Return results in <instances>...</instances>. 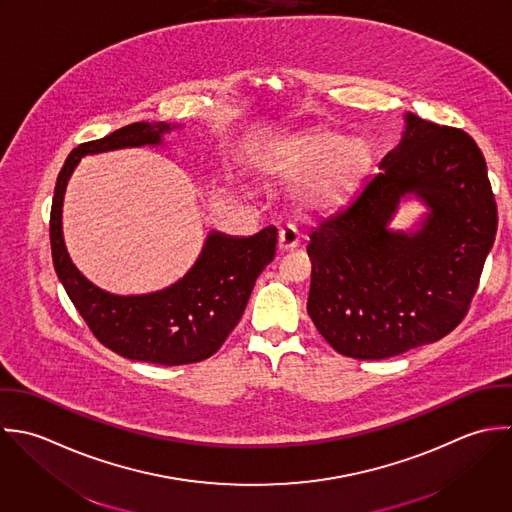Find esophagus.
Here are the masks:
<instances>
[{"label": "esophagus", "mask_w": 512, "mask_h": 512, "mask_svg": "<svg viewBox=\"0 0 512 512\" xmlns=\"http://www.w3.org/2000/svg\"><path fill=\"white\" fill-rule=\"evenodd\" d=\"M300 244V234L294 226H282L278 230V246L282 252H288V250H294L296 246Z\"/></svg>", "instance_id": "1"}]
</instances>
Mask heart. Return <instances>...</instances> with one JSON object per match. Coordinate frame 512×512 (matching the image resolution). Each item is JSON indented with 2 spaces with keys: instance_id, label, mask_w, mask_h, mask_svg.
<instances>
[{
  "instance_id": "heart-1",
  "label": "heart",
  "mask_w": 512,
  "mask_h": 512,
  "mask_svg": "<svg viewBox=\"0 0 512 512\" xmlns=\"http://www.w3.org/2000/svg\"><path fill=\"white\" fill-rule=\"evenodd\" d=\"M371 163L373 149L365 139L314 129L276 145L268 155L266 171L286 182L302 177L296 200L308 210H330L357 188Z\"/></svg>"
}]
</instances>
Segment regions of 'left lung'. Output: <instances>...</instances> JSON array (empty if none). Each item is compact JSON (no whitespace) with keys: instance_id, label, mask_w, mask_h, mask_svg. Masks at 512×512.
Listing matches in <instances>:
<instances>
[{"instance_id":"left-lung-1","label":"left lung","mask_w":512,"mask_h":512,"mask_svg":"<svg viewBox=\"0 0 512 512\" xmlns=\"http://www.w3.org/2000/svg\"><path fill=\"white\" fill-rule=\"evenodd\" d=\"M312 234L308 314L338 353L385 359L453 332L497 234L487 163L461 129L405 115L397 149ZM405 193L429 206L415 233L388 222Z\"/></svg>"}]
</instances>
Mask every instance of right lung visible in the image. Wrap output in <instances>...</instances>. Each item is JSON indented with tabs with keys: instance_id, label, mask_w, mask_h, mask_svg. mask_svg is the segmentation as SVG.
I'll use <instances>...</instances> for the list:
<instances>
[{
	"instance_id": "add662e5",
	"label": "right lung",
	"mask_w": 512,
	"mask_h": 512,
	"mask_svg": "<svg viewBox=\"0 0 512 512\" xmlns=\"http://www.w3.org/2000/svg\"><path fill=\"white\" fill-rule=\"evenodd\" d=\"M169 123H133L79 145L57 176L49 238L57 278L73 306L111 351L145 363H196L220 349L240 322L256 278L274 260L278 230L234 238L210 232L194 266L169 288L143 296H115L91 284L71 262L61 228L63 196L81 157L127 147L161 145Z\"/></svg>"
}]
</instances>
